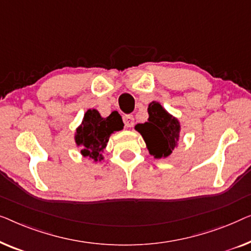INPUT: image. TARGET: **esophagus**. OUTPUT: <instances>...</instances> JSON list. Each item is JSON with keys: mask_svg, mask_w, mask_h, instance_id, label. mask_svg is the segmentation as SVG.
I'll list each match as a JSON object with an SVG mask.
<instances>
[{"mask_svg": "<svg viewBox=\"0 0 251 251\" xmlns=\"http://www.w3.org/2000/svg\"><path fill=\"white\" fill-rule=\"evenodd\" d=\"M123 119H124L125 126L132 127L134 125V117H133V115H125L124 117H123Z\"/></svg>", "mask_w": 251, "mask_h": 251, "instance_id": "esophagus-1", "label": "esophagus"}]
</instances>
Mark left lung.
<instances>
[{
  "instance_id": "1",
  "label": "left lung",
  "mask_w": 251,
  "mask_h": 251,
  "mask_svg": "<svg viewBox=\"0 0 251 251\" xmlns=\"http://www.w3.org/2000/svg\"><path fill=\"white\" fill-rule=\"evenodd\" d=\"M148 112V122L137 124L135 129L143 136L150 154L154 158L168 157L177 144L179 123L158 102H151Z\"/></svg>"
}]
</instances>
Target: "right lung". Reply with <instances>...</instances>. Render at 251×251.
<instances>
[{"label": "right lung", "mask_w": 251, "mask_h": 251, "mask_svg": "<svg viewBox=\"0 0 251 251\" xmlns=\"http://www.w3.org/2000/svg\"><path fill=\"white\" fill-rule=\"evenodd\" d=\"M122 116L117 111L111 112L107 118H102L100 114L93 109L87 110L83 123L76 132V143L82 146V154L93 160L102 159V151L107 146L109 137L114 132L123 129Z\"/></svg>", "instance_id": "1"}]
</instances>
